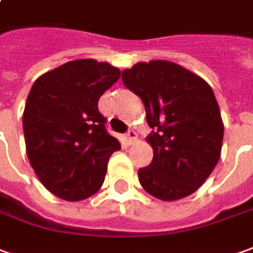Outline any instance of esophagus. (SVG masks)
I'll return each mask as SVG.
<instances>
[{"label":"esophagus","mask_w":253,"mask_h":253,"mask_svg":"<svg viewBox=\"0 0 253 253\" xmlns=\"http://www.w3.org/2000/svg\"><path fill=\"white\" fill-rule=\"evenodd\" d=\"M137 140V133L135 130H129L128 133H126V142L128 144H135Z\"/></svg>","instance_id":"esophagus-1"}]
</instances>
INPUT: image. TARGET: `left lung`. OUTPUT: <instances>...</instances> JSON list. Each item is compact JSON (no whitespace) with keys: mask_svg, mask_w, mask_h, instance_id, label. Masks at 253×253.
I'll return each mask as SVG.
<instances>
[{"mask_svg":"<svg viewBox=\"0 0 253 253\" xmlns=\"http://www.w3.org/2000/svg\"><path fill=\"white\" fill-rule=\"evenodd\" d=\"M124 85L142 99L153 161L137 172L149 194L176 201L208 179L222 153L223 125L210 84L169 60L139 62L123 71Z\"/></svg>","mask_w":253,"mask_h":253,"instance_id":"left-lung-1","label":"left lung"}]
</instances>
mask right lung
I'll list each match as a JSON object with an SVG mask.
<instances>
[{"label":"right lung","mask_w":253,"mask_h":253,"mask_svg":"<svg viewBox=\"0 0 253 253\" xmlns=\"http://www.w3.org/2000/svg\"><path fill=\"white\" fill-rule=\"evenodd\" d=\"M121 76L95 59H77L38 77L23 111L26 153L52 194L81 201L99 191L121 144L106 132L97 102Z\"/></svg>","instance_id":"1"}]
</instances>
